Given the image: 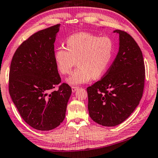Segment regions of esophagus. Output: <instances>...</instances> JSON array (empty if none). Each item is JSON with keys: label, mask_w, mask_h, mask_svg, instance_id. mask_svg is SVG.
Returning <instances> with one entry per match:
<instances>
[{"label": "esophagus", "mask_w": 158, "mask_h": 158, "mask_svg": "<svg viewBox=\"0 0 158 158\" xmlns=\"http://www.w3.org/2000/svg\"><path fill=\"white\" fill-rule=\"evenodd\" d=\"M71 89H72V92L74 93V92H76L77 89H78V87H72Z\"/></svg>", "instance_id": "obj_1"}]
</instances>
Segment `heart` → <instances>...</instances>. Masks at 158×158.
<instances>
[{
	"mask_svg": "<svg viewBox=\"0 0 158 158\" xmlns=\"http://www.w3.org/2000/svg\"><path fill=\"white\" fill-rule=\"evenodd\" d=\"M66 47L55 50L54 60L62 74H69L76 60L77 68L66 82L72 86L87 83L103 76L114 54V41L109 37H98L89 32H77L66 40Z\"/></svg>",
	"mask_w": 158,
	"mask_h": 158,
	"instance_id": "obj_1",
	"label": "heart"
}]
</instances>
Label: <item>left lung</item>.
<instances>
[{
  "label": "left lung",
  "mask_w": 158,
  "mask_h": 158,
  "mask_svg": "<svg viewBox=\"0 0 158 158\" xmlns=\"http://www.w3.org/2000/svg\"><path fill=\"white\" fill-rule=\"evenodd\" d=\"M118 51L101 81L87 88L92 119L103 126H115L128 118L139 104L145 80L142 51L131 35L116 30Z\"/></svg>",
  "instance_id": "8db88e82"
}]
</instances>
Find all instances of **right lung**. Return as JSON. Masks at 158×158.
Wrapping results in <instances>:
<instances>
[{
	"label": "right lung",
	"mask_w": 158,
	"mask_h": 158,
	"mask_svg": "<svg viewBox=\"0 0 158 158\" xmlns=\"http://www.w3.org/2000/svg\"><path fill=\"white\" fill-rule=\"evenodd\" d=\"M60 24L40 30L23 41L11 62L9 92L23 120L39 131L57 128L65 118L71 88L63 83L54 60Z\"/></svg>",
	"instance_id": "1"
}]
</instances>
